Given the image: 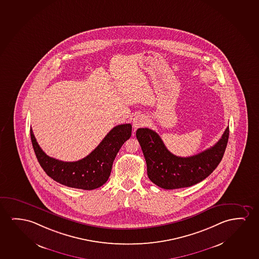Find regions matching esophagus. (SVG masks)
I'll return each mask as SVG.
<instances>
[{"label":"esophagus","instance_id":"esophagus-1","mask_svg":"<svg viewBox=\"0 0 259 259\" xmlns=\"http://www.w3.org/2000/svg\"><path fill=\"white\" fill-rule=\"evenodd\" d=\"M146 121H147L146 117L144 114H138L133 119V127L137 130L139 127H143V126L146 125Z\"/></svg>","mask_w":259,"mask_h":259}]
</instances>
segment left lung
<instances>
[{
  "label": "left lung",
  "mask_w": 259,
  "mask_h": 259,
  "mask_svg": "<svg viewBox=\"0 0 259 259\" xmlns=\"http://www.w3.org/2000/svg\"><path fill=\"white\" fill-rule=\"evenodd\" d=\"M136 136L146 158L150 180L163 189H179L200 183L215 170L226 151L229 127L215 145L190 157L174 155L160 136L147 127L139 128Z\"/></svg>",
  "instance_id": "obj_1"
}]
</instances>
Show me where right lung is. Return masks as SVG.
I'll list each match as a JSON object with an SVG mask.
<instances>
[{
	"mask_svg": "<svg viewBox=\"0 0 259 259\" xmlns=\"http://www.w3.org/2000/svg\"><path fill=\"white\" fill-rule=\"evenodd\" d=\"M132 124L115 126L88 156L77 161H62L48 156L30 128L31 141L40 167L49 177L64 186L82 190L102 186L109 179L112 166L121 146L132 137Z\"/></svg>",
	"mask_w": 259,
	"mask_h": 259,
	"instance_id": "obj_1",
	"label": "right lung"
}]
</instances>
